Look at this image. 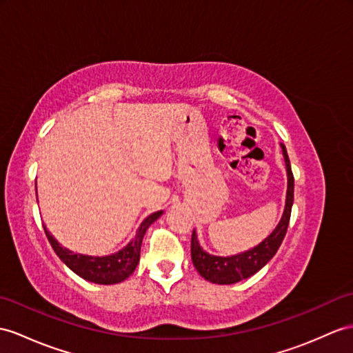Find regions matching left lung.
Wrapping results in <instances>:
<instances>
[{
  "label": "left lung",
  "mask_w": 353,
  "mask_h": 353,
  "mask_svg": "<svg viewBox=\"0 0 353 353\" xmlns=\"http://www.w3.org/2000/svg\"><path fill=\"white\" fill-rule=\"evenodd\" d=\"M283 156L286 161V170H288V193H286V206L285 212L277 228L272 230L270 236H266L263 241L253 247L252 250H247L244 253H239L235 256H212L202 250V247L197 243L196 232L192 234V261L194 268L199 271L201 276L211 283H217V285H232V283H238L244 279L252 277L261 268L268 263L274 254L277 253L279 247L281 245L283 239L286 236L289 220H290V211L292 205H294V174H292L290 161L286 147L281 143Z\"/></svg>",
  "instance_id": "8db88e82"
}]
</instances>
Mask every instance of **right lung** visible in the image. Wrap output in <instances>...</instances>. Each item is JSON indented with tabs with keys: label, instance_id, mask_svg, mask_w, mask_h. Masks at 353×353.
<instances>
[{
	"label": "right lung",
	"instance_id": "obj_1",
	"mask_svg": "<svg viewBox=\"0 0 353 353\" xmlns=\"http://www.w3.org/2000/svg\"><path fill=\"white\" fill-rule=\"evenodd\" d=\"M161 214L163 211L152 212L151 216L145 219L141 223L139 229L136 232V236L132 239V241L128 243L123 250H119L110 256L99 257V256H85V254L73 253L59 245L57 239L46 230V228H45V232L57 256L74 274H77V276L88 281L97 283V285H115V283H121L127 277H130L133 271L136 270L137 263H139L141 245H142L145 232H147V229L161 216Z\"/></svg>",
	"mask_w": 353,
	"mask_h": 353
}]
</instances>
